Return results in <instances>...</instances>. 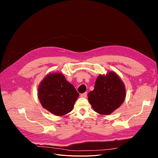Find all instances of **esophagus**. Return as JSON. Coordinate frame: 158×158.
I'll return each instance as SVG.
<instances>
[{
	"label": "esophagus",
	"mask_w": 158,
	"mask_h": 158,
	"mask_svg": "<svg viewBox=\"0 0 158 158\" xmlns=\"http://www.w3.org/2000/svg\"><path fill=\"white\" fill-rule=\"evenodd\" d=\"M87 93H83V94H82L81 95V97H82V98H86L87 97Z\"/></svg>",
	"instance_id": "1"
}]
</instances>
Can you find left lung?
I'll list each match as a JSON object with an SVG mask.
<instances>
[{"instance_id":"obj_1","label":"left lung","mask_w":158,"mask_h":158,"mask_svg":"<svg viewBox=\"0 0 158 158\" xmlns=\"http://www.w3.org/2000/svg\"><path fill=\"white\" fill-rule=\"evenodd\" d=\"M93 109L102 115H109L119 108L126 98V89L120 77L114 72L99 75L93 91L87 94Z\"/></svg>"}]
</instances>
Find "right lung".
Here are the masks:
<instances>
[{
	"mask_svg": "<svg viewBox=\"0 0 158 158\" xmlns=\"http://www.w3.org/2000/svg\"><path fill=\"white\" fill-rule=\"evenodd\" d=\"M79 94L61 73L48 74L40 82L38 98L42 107L62 116L70 112Z\"/></svg>",
	"mask_w": 158,
	"mask_h": 158,
	"instance_id": "obj_1",
	"label": "right lung"
}]
</instances>
